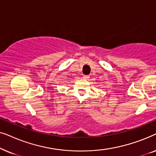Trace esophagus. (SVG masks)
Here are the masks:
<instances>
[{"label":"esophagus","instance_id":"1","mask_svg":"<svg viewBox=\"0 0 156 156\" xmlns=\"http://www.w3.org/2000/svg\"><path fill=\"white\" fill-rule=\"evenodd\" d=\"M89 78V76L88 75H84L83 76V79H84V80H87V79Z\"/></svg>","mask_w":156,"mask_h":156}]
</instances>
